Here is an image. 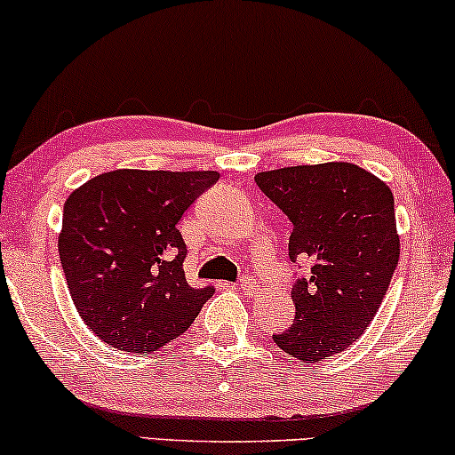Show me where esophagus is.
I'll return each mask as SVG.
<instances>
[{
	"instance_id": "obj_1",
	"label": "esophagus",
	"mask_w": 455,
	"mask_h": 455,
	"mask_svg": "<svg viewBox=\"0 0 455 455\" xmlns=\"http://www.w3.org/2000/svg\"><path fill=\"white\" fill-rule=\"evenodd\" d=\"M239 288H242L243 292H256V290H259V282L251 280V277H242V280H239Z\"/></svg>"
}]
</instances>
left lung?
I'll list each match as a JSON object with an SVG mask.
<instances>
[{
  "label": "left lung",
  "mask_w": 455,
  "mask_h": 455,
  "mask_svg": "<svg viewBox=\"0 0 455 455\" xmlns=\"http://www.w3.org/2000/svg\"><path fill=\"white\" fill-rule=\"evenodd\" d=\"M256 184L292 222L288 256L309 262L294 273V322L273 335L277 347L317 363L343 352L371 324L398 265L392 190L352 163L273 169Z\"/></svg>",
  "instance_id": "8db88e82"
}]
</instances>
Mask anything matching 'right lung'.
<instances>
[{
  "label": "right lung",
  "mask_w": 455,
  "mask_h": 455,
  "mask_svg": "<svg viewBox=\"0 0 455 455\" xmlns=\"http://www.w3.org/2000/svg\"><path fill=\"white\" fill-rule=\"evenodd\" d=\"M216 182V172L118 169L69 195L59 256L76 309L101 341L156 352L212 299L213 286L186 282L178 222Z\"/></svg>",
  "instance_id": "right-lung-1"
}]
</instances>
